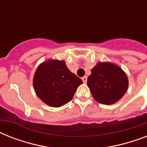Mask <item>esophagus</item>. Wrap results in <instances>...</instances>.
Segmentation results:
<instances>
[{
  "label": "esophagus",
  "mask_w": 147,
  "mask_h": 147,
  "mask_svg": "<svg viewBox=\"0 0 147 147\" xmlns=\"http://www.w3.org/2000/svg\"><path fill=\"white\" fill-rule=\"evenodd\" d=\"M82 81H83V82L84 83H86L87 82V80H88V78H87V76H84V77H82Z\"/></svg>",
  "instance_id": "esophagus-1"
}]
</instances>
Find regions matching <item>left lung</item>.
<instances>
[{
    "label": "left lung",
    "mask_w": 147,
    "mask_h": 147,
    "mask_svg": "<svg viewBox=\"0 0 147 147\" xmlns=\"http://www.w3.org/2000/svg\"><path fill=\"white\" fill-rule=\"evenodd\" d=\"M87 84L94 100L104 105H111L124 95L128 79L124 71L116 65L98 62L92 69Z\"/></svg>",
    "instance_id": "8db88e82"
}]
</instances>
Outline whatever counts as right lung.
I'll return each instance as SVG.
<instances>
[{"mask_svg":"<svg viewBox=\"0 0 147 147\" xmlns=\"http://www.w3.org/2000/svg\"><path fill=\"white\" fill-rule=\"evenodd\" d=\"M82 81L67 68L64 61L49 60L38 67L33 78L37 96L47 105L61 107L72 99Z\"/></svg>","mask_w":147,"mask_h":147,"instance_id":"1","label":"right lung"}]
</instances>
